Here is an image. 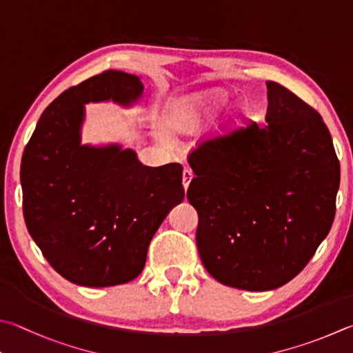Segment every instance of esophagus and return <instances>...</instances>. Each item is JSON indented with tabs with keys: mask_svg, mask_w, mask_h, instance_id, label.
Wrapping results in <instances>:
<instances>
[{
	"mask_svg": "<svg viewBox=\"0 0 353 353\" xmlns=\"http://www.w3.org/2000/svg\"><path fill=\"white\" fill-rule=\"evenodd\" d=\"M193 171H191L190 168H185L183 170V172H182V183H183V188L185 190H188V187H190V182H191V179H193Z\"/></svg>",
	"mask_w": 353,
	"mask_h": 353,
	"instance_id": "1",
	"label": "esophagus"
}]
</instances>
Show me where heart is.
Listing matches in <instances>:
<instances>
[{
    "label": "heart",
    "instance_id": "b5f03b06",
    "mask_svg": "<svg viewBox=\"0 0 353 353\" xmlns=\"http://www.w3.org/2000/svg\"><path fill=\"white\" fill-rule=\"evenodd\" d=\"M228 92L222 89L207 91L201 94H193L185 99L177 110V125L183 131H196L203 126L207 121L214 117L217 111L225 105L228 100ZM245 115V106L238 103L233 106L227 117V123L230 126L238 125Z\"/></svg>",
    "mask_w": 353,
    "mask_h": 353
}]
</instances>
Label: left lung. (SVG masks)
<instances>
[{"mask_svg":"<svg viewBox=\"0 0 353 353\" xmlns=\"http://www.w3.org/2000/svg\"><path fill=\"white\" fill-rule=\"evenodd\" d=\"M267 125L210 140L190 156L202 264L221 284L267 292L307 265L335 217L339 162L327 126L267 81Z\"/></svg>","mask_w":353,"mask_h":353,"instance_id":"1","label":"left lung"}]
</instances>
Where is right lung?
Returning <instances> with one entry per match:
<instances>
[{
  "instance_id": "obj_1",
  "label": "right lung",
  "mask_w": 353,
  "mask_h": 353,
  "mask_svg": "<svg viewBox=\"0 0 353 353\" xmlns=\"http://www.w3.org/2000/svg\"><path fill=\"white\" fill-rule=\"evenodd\" d=\"M140 77L106 70L69 88L38 120L21 159L26 227L55 272L111 287L142 273L150 242L185 197L182 166H146L120 143L83 145L88 103H139Z\"/></svg>"
}]
</instances>
